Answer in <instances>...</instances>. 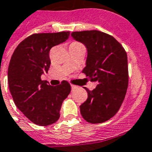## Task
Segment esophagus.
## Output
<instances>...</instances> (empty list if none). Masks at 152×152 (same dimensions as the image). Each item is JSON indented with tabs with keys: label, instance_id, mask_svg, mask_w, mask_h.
<instances>
[{
	"label": "esophagus",
	"instance_id": "esophagus-1",
	"mask_svg": "<svg viewBox=\"0 0 152 152\" xmlns=\"http://www.w3.org/2000/svg\"><path fill=\"white\" fill-rule=\"evenodd\" d=\"M76 88H77V86H74V85H72V86H71V89H72V90H75Z\"/></svg>",
	"mask_w": 152,
	"mask_h": 152
}]
</instances>
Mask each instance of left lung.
Instances as JSON below:
<instances>
[{
  "mask_svg": "<svg viewBox=\"0 0 152 152\" xmlns=\"http://www.w3.org/2000/svg\"><path fill=\"white\" fill-rule=\"evenodd\" d=\"M71 36L87 49L82 72L98 83L93 90L84 87L88 98L80 105V112L89 123H103L118 112L125 97L129 85L127 53L114 37L97 30L74 31Z\"/></svg>",
  "mask_w": 152,
  "mask_h": 152,
  "instance_id": "8db88e82",
  "label": "left lung"
}]
</instances>
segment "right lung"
Masks as SVG:
<instances>
[{
  "instance_id": "1",
  "label": "right lung",
  "mask_w": 152,
  "mask_h": 152,
  "mask_svg": "<svg viewBox=\"0 0 152 152\" xmlns=\"http://www.w3.org/2000/svg\"><path fill=\"white\" fill-rule=\"evenodd\" d=\"M69 36L70 31L33 34L17 46L10 59L8 82L15 104L27 118L40 126L58 120L63 102L71 90L66 81L53 86L41 80V75L50 67L51 48L65 42Z\"/></svg>"
}]
</instances>
